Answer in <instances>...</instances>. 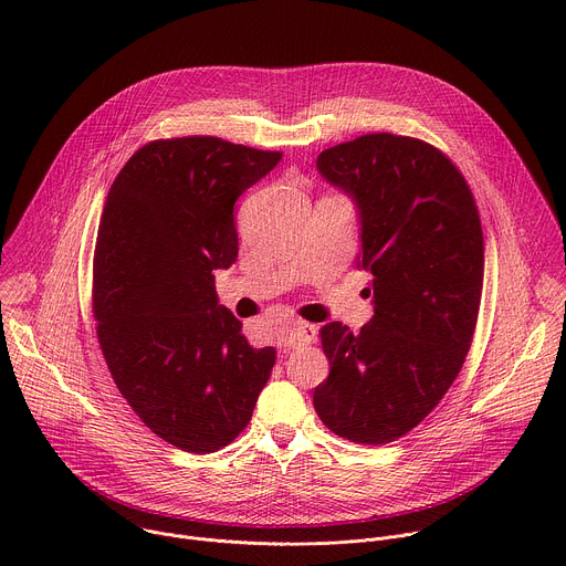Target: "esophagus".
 I'll return each instance as SVG.
<instances>
[{"instance_id": "obj_1", "label": "esophagus", "mask_w": 566, "mask_h": 566, "mask_svg": "<svg viewBox=\"0 0 566 566\" xmlns=\"http://www.w3.org/2000/svg\"><path fill=\"white\" fill-rule=\"evenodd\" d=\"M313 340H315V325H311V322H304V319L293 322V325L286 327L282 334L284 347H304V345H311Z\"/></svg>"}]
</instances>
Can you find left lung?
<instances>
[{
	"mask_svg": "<svg viewBox=\"0 0 566 566\" xmlns=\"http://www.w3.org/2000/svg\"><path fill=\"white\" fill-rule=\"evenodd\" d=\"M317 170L358 203L374 317L360 334L319 329L332 371L313 406L343 439L391 443L439 406L470 352L483 286L476 201L452 160L412 136L363 134L322 151Z\"/></svg>",
	"mask_w": 566,
	"mask_h": 566,
	"instance_id": "left-lung-1",
	"label": "left lung"
}]
</instances>
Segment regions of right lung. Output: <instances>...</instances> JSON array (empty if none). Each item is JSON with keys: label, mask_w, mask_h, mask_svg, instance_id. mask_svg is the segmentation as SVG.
Here are the masks:
<instances>
[{"label": "right lung", "mask_w": 566, "mask_h": 566, "mask_svg": "<svg viewBox=\"0 0 566 566\" xmlns=\"http://www.w3.org/2000/svg\"><path fill=\"white\" fill-rule=\"evenodd\" d=\"M282 151L217 136L138 147L107 195L94 251L96 336L136 417L186 452H217L253 417L275 365L217 304L237 260L232 206Z\"/></svg>", "instance_id": "obj_1"}]
</instances>
